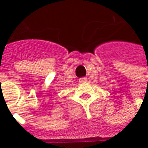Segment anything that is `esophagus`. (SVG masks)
<instances>
[{"label":"esophagus","instance_id":"1","mask_svg":"<svg viewBox=\"0 0 148 148\" xmlns=\"http://www.w3.org/2000/svg\"><path fill=\"white\" fill-rule=\"evenodd\" d=\"M79 82H80V83H85V82H86L87 77H81L80 79H79Z\"/></svg>","mask_w":148,"mask_h":148}]
</instances>
